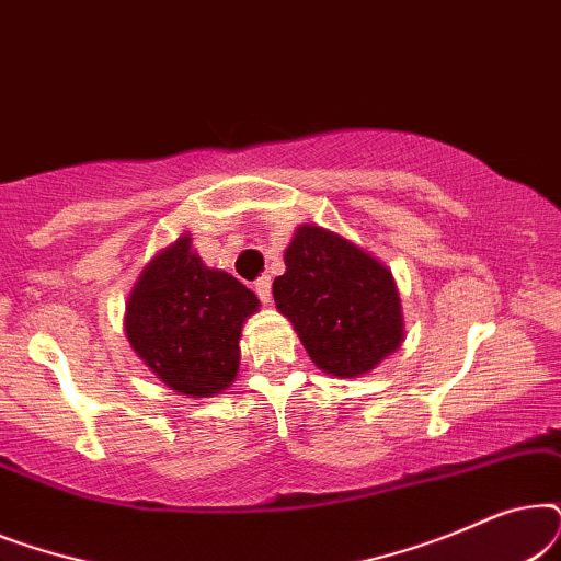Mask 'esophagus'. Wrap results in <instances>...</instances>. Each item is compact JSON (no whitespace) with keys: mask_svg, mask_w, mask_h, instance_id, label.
Segmentation results:
<instances>
[{"mask_svg":"<svg viewBox=\"0 0 561 561\" xmlns=\"http://www.w3.org/2000/svg\"><path fill=\"white\" fill-rule=\"evenodd\" d=\"M271 278H267V275H263V278H257L255 280V294H257V298L263 304H271L273 301V294H271Z\"/></svg>","mask_w":561,"mask_h":561,"instance_id":"34e87169","label":"esophagus"}]
</instances>
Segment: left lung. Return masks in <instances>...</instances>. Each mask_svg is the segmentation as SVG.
Returning <instances> with one entry per match:
<instances>
[{"instance_id":"left-lung-1","label":"left lung","mask_w":561,"mask_h":561,"mask_svg":"<svg viewBox=\"0 0 561 561\" xmlns=\"http://www.w3.org/2000/svg\"><path fill=\"white\" fill-rule=\"evenodd\" d=\"M286 273L273 280L278 311L321 373L347 380L375 370L405 340L393 273L347 237L296 227Z\"/></svg>"}]
</instances>
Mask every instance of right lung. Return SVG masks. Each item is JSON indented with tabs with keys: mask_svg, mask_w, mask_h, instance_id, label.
Returning <instances> with one entry per match:
<instances>
[{
	"mask_svg": "<svg viewBox=\"0 0 561 561\" xmlns=\"http://www.w3.org/2000/svg\"><path fill=\"white\" fill-rule=\"evenodd\" d=\"M257 309V296L206 265L183 232L135 280L125 334L160 382L179 396L214 398L240 373L242 327Z\"/></svg>",
	"mask_w": 561,
	"mask_h": 561,
	"instance_id": "obj_1",
	"label": "right lung"
}]
</instances>
